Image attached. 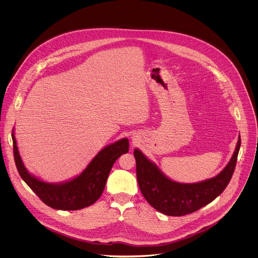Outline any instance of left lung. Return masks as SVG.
<instances>
[{
	"label": "left lung",
	"mask_w": 258,
	"mask_h": 258,
	"mask_svg": "<svg viewBox=\"0 0 258 258\" xmlns=\"http://www.w3.org/2000/svg\"><path fill=\"white\" fill-rule=\"evenodd\" d=\"M240 148L238 137L235 151L221 173L201 183L182 184L167 178L138 149L134 150L139 187L148 203L158 212L172 217H182L212 203L229 183L235 169Z\"/></svg>",
	"instance_id": "1"
}]
</instances>
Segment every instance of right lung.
Returning a JSON list of instances; mask_svg holds the SVG:
<instances>
[{
	"label": "right lung",
	"mask_w": 258,
	"mask_h": 258,
	"mask_svg": "<svg viewBox=\"0 0 258 258\" xmlns=\"http://www.w3.org/2000/svg\"><path fill=\"white\" fill-rule=\"evenodd\" d=\"M12 138L15 163L22 179L46 206L61 211H77L94 204L102 195L113 164L129 150L128 139H121L103 148L74 180L62 184H48L27 171L18 151L14 131Z\"/></svg>",
	"instance_id": "add662e5"
}]
</instances>
